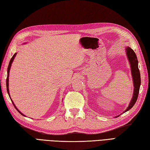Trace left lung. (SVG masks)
I'll return each mask as SVG.
<instances>
[{
	"label": "left lung",
	"mask_w": 150,
	"mask_h": 150,
	"mask_svg": "<svg viewBox=\"0 0 150 150\" xmlns=\"http://www.w3.org/2000/svg\"><path fill=\"white\" fill-rule=\"evenodd\" d=\"M126 53L127 57L130 64L131 67V73L132 79H133V82H134V93L132 98L131 99L130 102L129 103V105L127 107V109L125 110L123 113L127 112V111L129 110L134 105V104L136 102V101L138 98L139 89H140L141 86V75L140 71L138 68V61L137 57L136 56V54H135L134 51L130 47H126ZM119 116H116V117H117Z\"/></svg>",
	"instance_id": "1"
}]
</instances>
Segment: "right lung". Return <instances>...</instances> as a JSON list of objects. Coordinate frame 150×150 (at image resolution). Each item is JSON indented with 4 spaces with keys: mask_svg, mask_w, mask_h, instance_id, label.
I'll return each instance as SVG.
<instances>
[{
    "mask_svg": "<svg viewBox=\"0 0 150 150\" xmlns=\"http://www.w3.org/2000/svg\"><path fill=\"white\" fill-rule=\"evenodd\" d=\"M16 54H17V53H15V54L13 55V56L12 57V58L11 59V60H10V61H9V63L8 67V76H7V79H6V87H7V91H8V93L9 96V98H10V99H11V102H12V103H13V104L14 107H15V109L17 110V111H18V112L20 114H22V116H25V115H24L23 114H22V112H21L18 109H17L15 105V104H14V103H13V100H11V97H10V95H9V71H10V68H11V64H12V62H13V60H14V59H15V56H16Z\"/></svg>",
    "mask_w": 150,
    "mask_h": 150,
    "instance_id": "obj_1",
    "label": "right lung"
}]
</instances>
